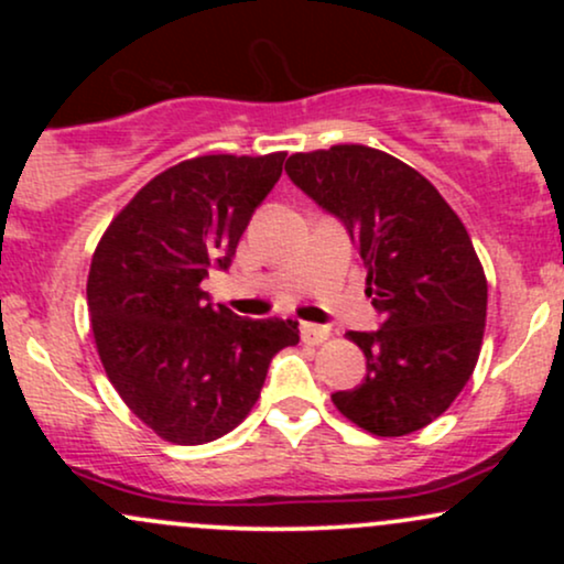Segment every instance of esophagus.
<instances>
[{
    "instance_id": "1",
    "label": "esophagus",
    "mask_w": 564,
    "mask_h": 564,
    "mask_svg": "<svg viewBox=\"0 0 564 564\" xmlns=\"http://www.w3.org/2000/svg\"><path fill=\"white\" fill-rule=\"evenodd\" d=\"M328 336H332V328L328 326H318V323H302V339L307 341V345H321V341H326Z\"/></svg>"
}]
</instances>
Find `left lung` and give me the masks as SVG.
<instances>
[{
	"mask_svg": "<svg viewBox=\"0 0 564 564\" xmlns=\"http://www.w3.org/2000/svg\"><path fill=\"white\" fill-rule=\"evenodd\" d=\"M286 174L345 225L364 260L377 332L347 336L366 379L334 392L341 413L379 437L435 422L464 390L480 355L488 283L469 232L430 180L366 145L294 153Z\"/></svg>",
	"mask_w": 564,
	"mask_h": 564,
	"instance_id": "obj_1",
	"label": "left lung"
}]
</instances>
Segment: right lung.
Wrapping results in <instances>:
<instances>
[{
  "label": "right lung",
  "instance_id": "obj_1",
  "mask_svg": "<svg viewBox=\"0 0 564 564\" xmlns=\"http://www.w3.org/2000/svg\"><path fill=\"white\" fill-rule=\"evenodd\" d=\"M286 153L198 156L161 172L108 225L87 281L108 379L140 422L177 445L228 435L260 398L300 323L212 304L200 281L228 270Z\"/></svg>",
  "mask_w": 564,
  "mask_h": 564
}]
</instances>
